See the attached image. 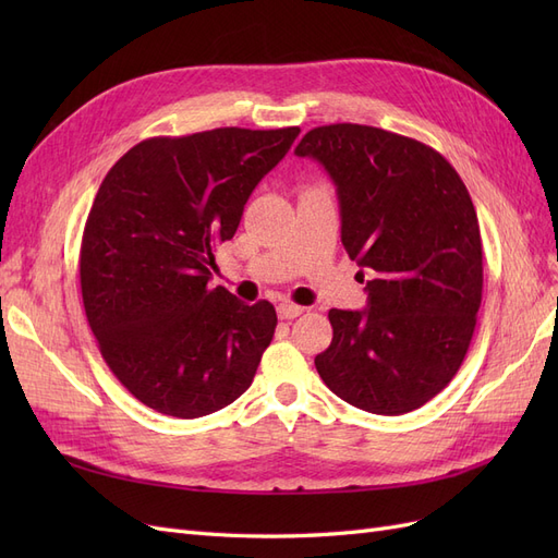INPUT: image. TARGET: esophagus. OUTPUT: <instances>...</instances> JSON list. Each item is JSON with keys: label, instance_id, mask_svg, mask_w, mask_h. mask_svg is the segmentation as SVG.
Instances as JSON below:
<instances>
[{"label": "esophagus", "instance_id": "obj_1", "mask_svg": "<svg viewBox=\"0 0 558 558\" xmlns=\"http://www.w3.org/2000/svg\"><path fill=\"white\" fill-rule=\"evenodd\" d=\"M302 312H305V307H300V305H293V302H289V300H283V302H279V307H277V314H279V318H295V316H300Z\"/></svg>", "mask_w": 558, "mask_h": 558}]
</instances>
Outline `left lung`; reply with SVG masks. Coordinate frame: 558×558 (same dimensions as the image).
I'll use <instances>...</instances> for the list:
<instances>
[{
    "label": "left lung",
    "mask_w": 558,
    "mask_h": 558,
    "mask_svg": "<svg viewBox=\"0 0 558 558\" xmlns=\"http://www.w3.org/2000/svg\"><path fill=\"white\" fill-rule=\"evenodd\" d=\"M295 156L330 174L342 244L373 269L363 312L330 310L314 365L335 396L408 414L459 373L482 305V238L459 172L435 148L373 125L310 130Z\"/></svg>",
    "instance_id": "left-lung-1"
}]
</instances>
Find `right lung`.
<instances>
[{"label": "right lung", "mask_w": 558, "mask_h": 558, "mask_svg": "<svg viewBox=\"0 0 558 558\" xmlns=\"http://www.w3.org/2000/svg\"><path fill=\"white\" fill-rule=\"evenodd\" d=\"M300 128H216L132 146L95 195L81 295L109 369L146 408L179 418L223 410L253 381L277 312L209 289L260 179Z\"/></svg>", "instance_id": "add662e5"}]
</instances>
